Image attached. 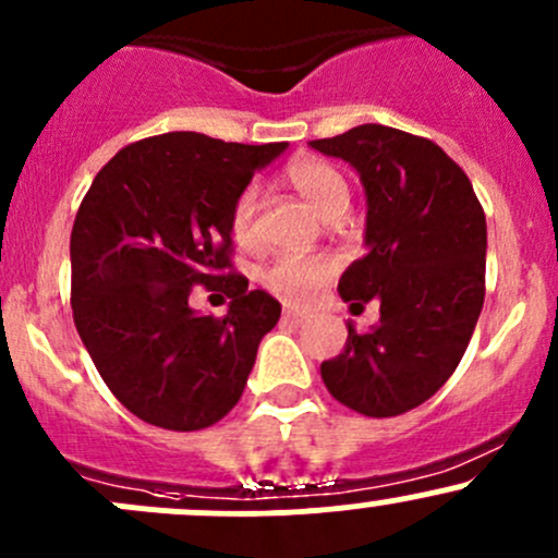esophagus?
<instances>
[{
  "instance_id": "1",
  "label": "esophagus",
  "mask_w": 558,
  "mask_h": 558,
  "mask_svg": "<svg viewBox=\"0 0 558 558\" xmlns=\"http://www.w3.org/2000/svg\"><path fill=\"white\" fill-rule=\"evenodd\" d=\"M283 320H286V324L300 326V324H305L307 315L300 313V311H294V307H283Z\"/></svg>"
}]
</instances>
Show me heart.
Returning a JSON list of instances; mask_svg holds the SVG:
<instances>
[{"label": "heart", "mask_w": 558, "mask_h": 558, "mask_svg": "<svg viewBox=\"0 0 558 558\" xmlns=\"http://www.w3.org/2000/svg\"><path fill=\"white\" fill-rule=\"evenodd\" d=\"M286 178L294 185L296 194L318 213L324 221L337 216H345L351 191L348 180L337 167L320 159H296L291 161ZM256 185H245L234 199L229 213V229H232L234 243L240 247H256ZM337 264L329 256H296V253H280L267 267L262 269L258 280L269 294L289 305H307L324 291V286L335 278Z\"/></svg>", "instance_id": "1"}]
</instances>
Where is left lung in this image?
I'll return each instance as SVG.
<instances>
[{"instance_id":"8db88e82","label":"left lung","mask_w":558,"mask_h":558,"mask_svg":"<svg viewBox=\"0 0 558 558\" xmlns=\"http://www.w3.org/2000/svg\"><path fill=\"white\" fill-rule=\"evenodd\" d=\"M311 148L362 178L367 253L337 291L351 311L380 305L369 331L348 324L320 378L345 408L391 418L426 402L470 345L486 296V216L464 170L426 137L362 123Z\"/></svg>"}]
</instances>
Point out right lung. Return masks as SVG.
Masks as SVG:
<instances>
[{
    "instance_id": "obj_1",
    "label": "right lung",
    "mask_w": 558,
    "mask_h": 558,
    "mask_svg": "<svg viewBox=\"0 0 558 558\" xmlns=\"http://www.w3.org/2000/svg\"><path fill=\"white\" fill-rule=\"evenodd\" d=\"M286 143L170 132L118 150L83 196L70 238L72 315L94 367L145 424L196 432L243 397L280 302L232 272L229 213ZM194 284H221L223 319L194 314Z\"/></svg>"
}]
</instances>
